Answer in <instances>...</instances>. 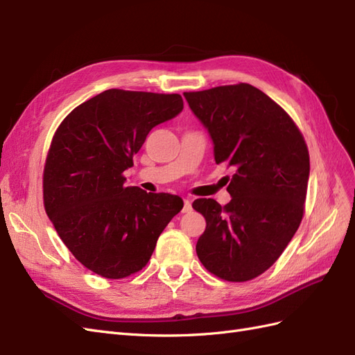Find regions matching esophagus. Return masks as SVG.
<instances>
[{"mask_svg": "<svg viewBox=\"0 0 355 355\" xmlns=\"http://www.w3.org/2000/svg\"><path fill=\"white\" fill-rule=\"evenodd\" d=\"M192 210V204H191V200L185 198L184 200V209H182V213H189Z\"/></svg>", "mask_w": 355, "mask_h": 355, "instance_id": "esophagus-1", "label": "esophagus"}]
</instances>
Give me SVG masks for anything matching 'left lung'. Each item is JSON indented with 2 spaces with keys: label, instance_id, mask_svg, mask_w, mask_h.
Returning a JSON list of instances; mask_svg holds the SVG:
<instances>
[{
  "label": "left lung",
  "instance_id": "left-lung-1",
  "mask_svg": "<svg viewBox=\"0 0 355 355\" xmlns=\"http://www.w3.org/2000/svg\"><path fill=\"white\" fill-rule=\"evenodd\" d=\"M206 128L216 164L234 167L231 201L198 198L192 207L206 219L198 259L227 282H247L270 268L304 216L309 154L286 111L250 84L184 93Z\"/></svg>",
  "mask_w": 355,
  "mask_h": 355
}]
</instances>
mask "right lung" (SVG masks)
<instances>
[{
	"instance_id": "add662e5",
	"label": "right lung",
	"mask_w": 355,
	"mask_h": 355,
	"mask_svg": "<svg viewBox=\"0 0 355 355\" xmlns=\"http://www.w3.org/2000/svg\"><path fill=\"white\" fill-rule=\"evenodd\" d=\"M184 110L180 94L111 89L62 121L44 167V207L71 253L105 278L141 271L184 201L127 187L148 133Z\"/></svg>"
}]
</instances>
